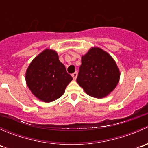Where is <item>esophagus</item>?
I'll list each match as a JSON object with an SVG mask.
<instances>
[{
  "instance_id": "obj_1",
  "label": "esophagus",
  "mask_w": 148,
  "mask_h": 148,
  "mask_svg": "<svg viewBox=\"0 0 148 148\" xmlns=\"http://www.w3.org/2000/svg\"><path fill=\"white\" fill-rule=\"evenodd\" d=\"M77 75H78V73H77V71H75V72H74V73H73V74H71V77H73V79L75 80L76 79H77Z\"/></svg>"
}]
</instances>
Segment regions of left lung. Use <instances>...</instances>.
I'll use <instances>...</instances> for the list:
<instances>
[{
  "mask_svg": "<svg viewBox=\"0 0 148 148\" xmlns=\"http://www.w3.org/2000/svg\"><path fill=\"white\" fill-rule=\"evenodd\" d=\"M120 77L113 58L100 48L92 47L82 56L77 82L89 96L103 98L114 90Z\"/></svg>",
  "mask_w": 148,
  "mask_h": 148,
  "instance_id": "obj_1",
  "label": "left lung"
}]
</instances>
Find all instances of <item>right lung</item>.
I'll use <instances>...</instances> for the list:
<instances>
[{
	"instance_id": "1",
	"label": "right lung",
	"mask_w": 148,
	"mask_h": 148,
	"mask_svg": "<svg viewBox=\"0 0 148 148\" xmlns=\"http://www.w3.org/2000/svg\"><path fill=\"white\" fill-rule=\"evenodd\" d=\"M72 77L55 51L46 49L36 56L26 73L27 86L40 100L51 102L62 97Z\"/></svg>"
}]
</instances>
